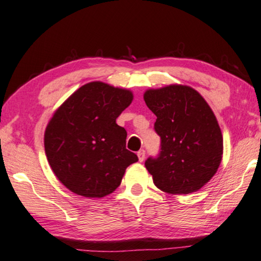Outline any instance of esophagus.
Returning a JSON list of instances; mask_svg holds the SVG:
<instances>
[{"label": "esophagus", "mask_w": 261, "mask_h": 261, "mask_svg": "<svg viewBox=\"0 0 261 261\" xmlns=\"http://www.w3.org/2000/svg\"><path fill=\"white\" fill-rule=\"evenodd\" d=\"M137 155H138L139 161L142 163V161H144V159H145V150H139L138 153H137Z\"/></svg>", "instance_id": "esophagus-1"}]
</instances>
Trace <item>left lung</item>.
I'll list each match as a JSON object with an SVG mask.
<instances>
[{
	"mask_svg": "<svg viewBox=\"0 0 261 261\" xmlns=\"http://www.w3.org/2000/svg\"><path fill=\"white\" fill-rule=\"evenodd\" d=\"M144 100L156 116L154 131L160 137L158 155L145 161L153 182L174 195L196 192L222 160L223 137L213 110L188 86L150 89Z\"/></svg>",
	"mask_w": 261,
	"mask_h": 261,
	"instance_id": "left-lung-1",
	"label": "left lung"
}]
</instances>
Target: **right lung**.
<instances>
[{
  "label": "right lung",
  "mask_w": 261,
  "mask_h": 261,
  "mask_svg": "<svg viewBox=\"0 0 261 261\" xmlns=\"http://www.w3.org/2000/svg\"><path fill=\"white\" fill-rule=\"evenodd\" d=\"M130 90L90 82L56 111L45 131V153L66 188L85 197H103L121 185L137 154L126 150V131L116 118L130 106Z\"/></svg>",
  "instance_id": "obj_1"
}]
</instances>
